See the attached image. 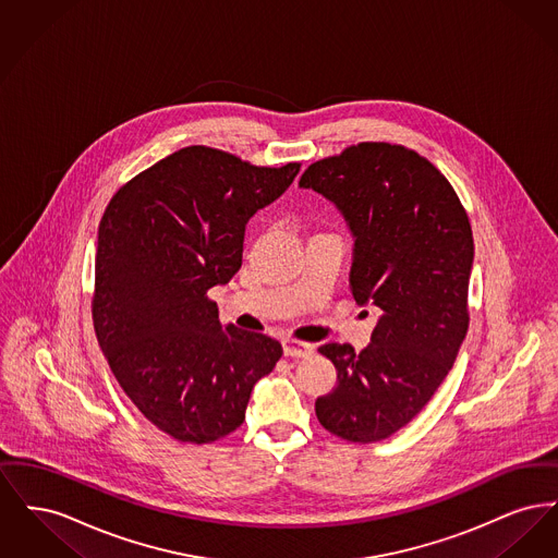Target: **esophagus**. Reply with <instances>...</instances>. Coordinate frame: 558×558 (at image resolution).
<instances>
[{"instance_id": "esophagus-1", "label": "esophagus", "mask_w": 558, "mask_h": 558, "mask_svg": "<svg viewBox=\"0 0 558 558\" xmlns=\"http://www.w3.org/2000/svg\"><path fill=\"white\" fill-rule=\"evenodd\" d=\"M282 349H284V355H289V357H310L316 347L294 341V339H284Z\"/></svg>"}]
</instances>
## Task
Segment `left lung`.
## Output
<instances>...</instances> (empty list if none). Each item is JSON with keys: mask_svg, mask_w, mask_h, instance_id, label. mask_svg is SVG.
<instances>
[{"mask_svg": "<svg viewBox=\"0 0 558 558\" xmlns=\"http://www.w3.org/2000/svg\"><path fill=\"white\" fill-rule=\"evenodd\" d=\"M299 187L345 217L353 299L380 312L360 353L347 343L319 347L337 368V387L316 399V416L347 441H380L425 408L466 337L475 257L469 215L425 157L387 142L310 165Z\"/></svg>", "mask_w": 558, "mask_h": 558, "instance_id": "8db88e82", "label": "left lung"}]
</instances>
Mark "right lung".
Listing matches in <instances>:
<instances>
[{"mask_svg":"<svg viewBox=\"0 0 558 558\" xmlns=\"http://www.w3.org/2000/svg\"><path fill=\"white\" fill-rule=\"evenodd\" d=\"M299 169L187 146L119 187L102 215L96 337L135 408L178 441L236 430L255 383L282 355L266 335L221 326L207 292L239 271L248 219Z\"/></svg>","mask_w":558,"mask_h":558,"instance_id":"right-lung-1","label":"right lung"}]
</instances>
